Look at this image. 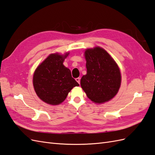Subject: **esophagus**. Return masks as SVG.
<instances>
[{"instance_id": "1", "label": "esophagus", "mask_w": 155, "mask_h": 155, "mask_svg": "<svg viewBox=\"0 0 155 155\" xmlns=\"http://www.w3.org/2000/svg\"><path fill=\"white\" fill-rule=\"evenodd\" d=\"M75 80H76V81L78 82V84L81 83V78H77L76 79H75Z\"/></svg>"}]
</instances>
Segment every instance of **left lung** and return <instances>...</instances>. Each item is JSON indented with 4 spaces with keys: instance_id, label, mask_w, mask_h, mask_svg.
<instances>
[{
    "instance_id": "left-lung-1",
    "label": "left lung",
    "mask_w": 155,
    "mask_h": 155,
    "mask_svg": "<svg viewBox=\"0 0 155 155\" xmlns=\"http://www.w3.org/2000/svg\"><path fill=\"white\" fill-rule=\"evenodd\" d=\"M87 73L81 80V85L88 98L101 104L116 96L121 84L118 66L111 56L99 47L85 51Z\"/></svg>"
}]
</instances>
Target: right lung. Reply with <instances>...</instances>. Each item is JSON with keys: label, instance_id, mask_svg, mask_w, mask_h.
<instances>
[{"label": "right lung", "instance_id": "obj_1", "mask_svg": "<svg viewBox=\"0 0 155 155\" xmlns=\"http://www.w3.org/2000/svg\"><path fill=\"white\" fill-rule=\"evenodd\" d=\"M69 55L51 54L35 70L33 84L37 95L43 101L51 105L63 102L71 89L79 86L72 77L71 71L63 65Z\"/></svg>", "mask_w": 155, "mask_h": 155}]
</instances>
